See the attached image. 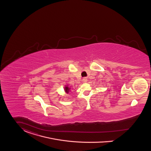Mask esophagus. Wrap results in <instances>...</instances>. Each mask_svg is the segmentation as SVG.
I'll return each instance as SVG.
<instances>
[{
	"label": "esophagus",
	"instance_id": "esophagus-1",
	"mask_svg": "<svg viewBox=\"0 0 151 151\" xmlns=\"http://www.w3.org/2000/svg\"><path fill=\"white\" fill-rule=\"evenodd\" d=\"M82 81H83V82H86L88 81V78H86V77H84V78L82 79Z\"/></svg>",
	"mask_w": 151,
	"mask_h": 151
}]
</instances>
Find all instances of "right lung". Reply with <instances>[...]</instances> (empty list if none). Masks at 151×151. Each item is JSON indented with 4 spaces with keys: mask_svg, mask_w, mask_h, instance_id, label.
Returning <instances> with one entry per match:
<instances>
[{
    "mask_svg": "<svg viewBox=\"0 0 151 151\" xmlns=\"http://www.w3.org/2000/svg\"><path fill=\"white\" fill-rule=\"evenodd\" d=\"M65 92L66 93H69V92H70V88H69V87H68V86L67 85V86H66L65 87Z\"/></svg>",
    "mask_w": 151,
    "mask_h": 151,
    "instance_id": "obj_1",
    "label": "right lung"
}]
</instances>
